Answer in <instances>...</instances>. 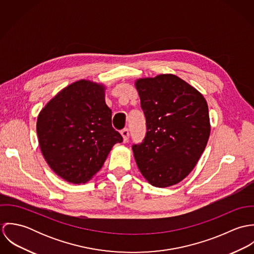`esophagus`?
I'll return each mask as SVG.
<instances>
[{
    "label": "esophagus",
    "mask_w": 254,
    "mask_h": 254,
    "mask_svg": "<svg viewBox=\"0 0 254 254\" xmlns=\"http://www.w3.org/2000/svg\"><path fill=\"white\" fill-rule=\"evenodd\" d=\"M121 136L123 137V140H124V142H127L128 140H129V130L127 129V128H125V129H123L121 132Z\"/></svg>",
    "instance_id": "1"
}]
</instances>
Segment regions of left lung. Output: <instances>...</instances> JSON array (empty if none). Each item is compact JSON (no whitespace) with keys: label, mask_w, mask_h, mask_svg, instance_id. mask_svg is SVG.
I'll return each instance as SVG.
<instances>
[{"label":"left lung","mask_w":254,"mask_h":254,"mask_svg":"<svg viewBox=\"0 0 254 254\" xmlns=\"http://www.w3.org/2000/svg\"><path fill=\"white\" fill-rule=\"evenodd\" d=\"M145 113L144 142L133 145L145 180L167 188L184 180L199 160L210 136L208 106L203 95L174 74L135 81Z\"/></svg>","instance_id":"obj_1"}]
</instances>
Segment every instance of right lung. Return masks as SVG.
Wrapping results in <instances>:
<instances>
[{
	"label": "right lung",
	"mask_w": 254,
	"mask_h": 254,
	"mask_svg": "<svg viewBox=\"0 0 254 254\" xmlns=\"http://www.w3.org/2000/svg\"><path fill=\"white\" fill-rule=\"evenodd\" d=\"M107 86L81 79L41 109L36 130L41 152L64 181L85 184L103 167L112 146L123 141L111 125Z\"/></svg>",
	"instance_id": "add662e5"
}]
</instances>
